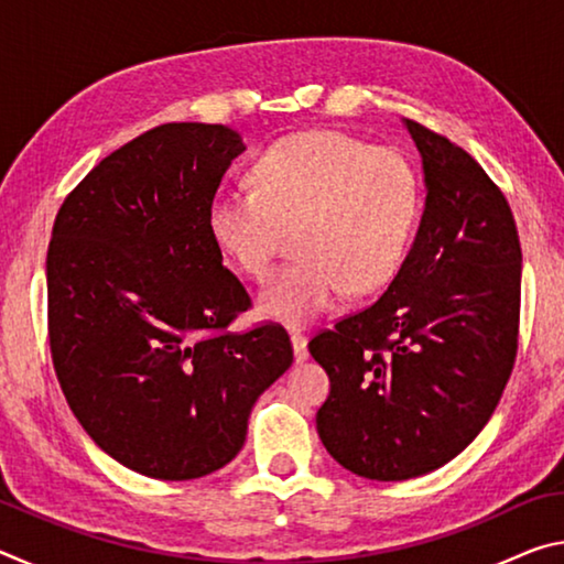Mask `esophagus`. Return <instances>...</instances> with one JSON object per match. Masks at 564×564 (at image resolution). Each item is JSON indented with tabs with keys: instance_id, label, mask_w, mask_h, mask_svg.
Returning a JSON list of instances; mask_svg holds the SVG:
<instances>
[{
	"instance_id": "obj_1",
	"label": "esophagus",
	"mask_w": 564,
	"mask_h": 564,
	"mask_svg": "<svg viewBox=\"0 0 564 564\" xmlns=\"http://www.w3.org/2000/svg\"><path fill=\"white\" fill-rule=\"evenodd\" d=\"M291 343H293V356H295V362L308 360V338H305L301 330H293V333H291Z\"/></svg>"
}]
</instances>
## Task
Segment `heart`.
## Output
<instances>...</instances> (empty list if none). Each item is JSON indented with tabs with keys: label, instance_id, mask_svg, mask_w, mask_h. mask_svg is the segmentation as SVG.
Wrapping results in <instances>:
<instances>
[{
	"label": "heart",
	"instance_id": "obj_1",
	"mask_svg": "<svg viewBox=\"0 0 564 564\" xmlns=\"http://www.w3.org/2000/svg\"><path fill=\"white\" fill-rule=\"evenodd\" d=\"M253 191H221L208 204V234L253 279L271 273L283 231L299 261L259 295V311L301 326L395 279L413 241L423 188L395 149L350 133L299 131L261 151Z\"/></svg>",
	"mask_w": 564,
	"mask_h": 564
}]
</instances>
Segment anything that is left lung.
Here are the masks:
<instances>
[{"label":"left lung","instance_id":"1","mask_svg":"<svg viewBox=\"0 0 564 564\" xmlns=\"http://www.w3.org/2000/svg\"><path fill=\"white\" fill-rule=\"evenodd\" d=\"M425 212L393 283L308 343L330 378L316 427L368 480L433 473L488 423L518 356L522 251L508 198L441 133L403 119Z\"/></svg>","mask_w":564,"mask_h":564}]
</instances>
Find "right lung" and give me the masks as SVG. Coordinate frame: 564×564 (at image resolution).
<instances>
[{"label":"right lung","mask_w":564,"mask_h":564,"mask_svg":"<svg viewBox=\"0 0 564 564\" xmlns=\"http://www.w3.org/2000/svg\"><path fill=\"white\" fill-rule=\"evenodd\" d=\"M243 149L224 123H161L101 159L52 228L66 403L104 453L156 480L231 463L253 403L293 362L279 323L226 330L251 295L208 234V204Z\"/></svg>","instance_id":"obj_1"}]
</instances>
